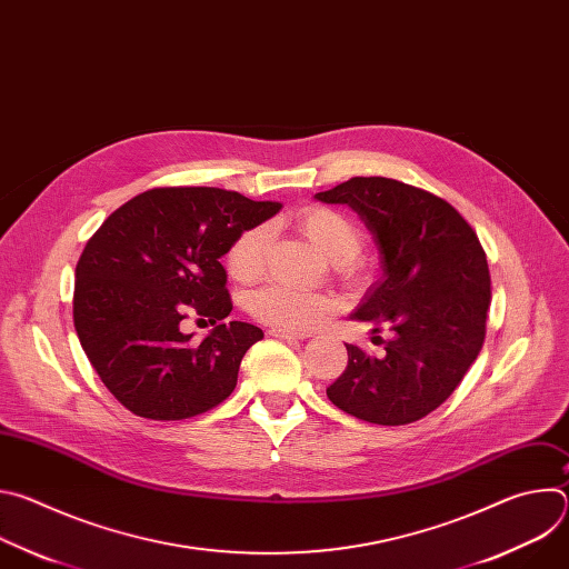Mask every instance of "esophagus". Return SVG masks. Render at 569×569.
<instances>
[{"label":"esophagus","instance_id":"esophagus-1","mask_svg":"<svg viewBox=\"0 0 569 569\" xmlns=\"http://www.w3.org/2000/svg\"><path fill=\"white\" fill-rule=\"evenodd\" d=\"M272 338H281V340H308L310 333H297V331H288V329H270Z\"/></svg>","mask_w":569,"mask_h":569}]
</instances>
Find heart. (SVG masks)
I'll return each mask as SVG.
<instances>
[{"label":"heart","mask_w":569,"mask_h":569,"mask_svg":"<svg viewBox=\"0 0 569 569\" xmlns=\"http://www.w3.org/2000/svg\"><path fill=\"white\" fill-rule=\"evenodd\" d=\"M297 224L312 246L340 268H353L356 254L362 246L360 227L345 213L329 207H308L299 211ZM272 229L259 222L240 231L227 252L229 274L238 281H254L266 272ZM333 301L312 290H301L290 283H272L252 297V312L277 329L301 331L310 329L327 317Z\"/></svg>","instance_id":"heart-1"}]
</instances>
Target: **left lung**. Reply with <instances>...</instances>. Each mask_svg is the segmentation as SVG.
Segmentation results:
<instances>
[{"mask_svg":"<svg viewBox=\"0 0 569 569\" xmlns=\"http://www.w3.org/2000/svg\"><path fill=\"white\" fill-rule=\"evenodd\" d=\"M315 198L351 207L371 231L382 277L351 319L391 333L382 356L347 345L349 365L327 396L376 426L415 423L457 389L483 345L491 274L477 233L446 200L389 178H351Z\"/></svg>","mask_w":569,"mask_h":569,"instance_id":"1","label":"left lung"}]
</instances>
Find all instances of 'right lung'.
<instances>
[{
	"mask_svg": "<svg viewBox=\"0 0 569 569\" xmlns=\"http://www.w3.org/2000/svg\"><path fill=\"white\" fill-rule=\"evenodd\" d=\"M281 202L209 187L150 189L119 207L76 266L73 327L94 371L132 415L182 421L220 405L263 331L231 312L220 259L240 231ZM217 329L193 343L179 329L191 310Z\"/></svg>",
	"mask_w": 569,
	"mask_h": 569,
	"instance_id": "obj_1",
	"label": "right lung"
}]
</instances>
